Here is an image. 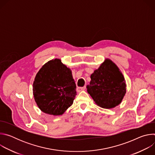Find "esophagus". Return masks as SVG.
<instances>
[{
	"label": "esophagus",
	"mask_w": 155,
	"mask_h": 155,
	"mask_svg": "<svg viewBox=\"0 0 155 155\" xmlns=\"http://www.w3.org/2000/svg\"><path fill=\"white\" fill-rule=\"evenodd\" d=\"M85 89H86V86H83V87H78L77 88V91L78 92H80V91H81L84 90Z\"/></svg>",
	"instance_id": "1"
}]
</instances>
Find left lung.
Here are the masks:
<instances>
[{"instance_id":"8db88e82","label":"left lung","mask_w":155,"mask_h":155,"mask_svg":"<svg viewBox=\"0 0 155 155\" xmlns=\"http://www.w3.org/2000/svg\"><path fill=\"white\" fill-rule=\"evenodd\" d=\"M87 92L96 105L110 109L120 105L126 93L124 77L117 64L106 58L91 75Z\"/></svg>"}]
</instances>
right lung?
<instances>
[{"mask_svg": "<svg viewBox=\"0 0 155 155\" xmlns=\"http://www.w3.org/2000/svg\"><path fill=\"white\" fill-rule=\"evenodd\" d=\"M32 91L41 111L54 116L62 115L77 95L72 71L58 58L48 61L40 68L34 78Z\"/></svg>", "mask_w": 155, "mask_h": 155, "instance_id": "right-lung-1", "label": "right lung"}]
</instances>
